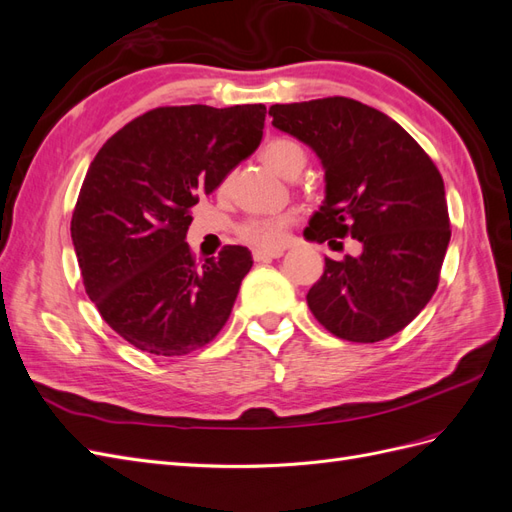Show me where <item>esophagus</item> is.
Returning a JSON list of instances; mask_svg holds the SVG:
<instances>
[{"mask_svg": "<svg viewBox=\"0 0 512 512\" xmlns=\"http://www.w3.org/2000/svg\"><path fill=\"white\" fill-rule=\"evenodd\" d=\"M284 252L282 250H254V260L256 262H265L271 258H280Z\"/></svg>", "mask_w": 512, "mask_h": 512, "instance_id": "1", "label": "esophagus"}]
</instances>
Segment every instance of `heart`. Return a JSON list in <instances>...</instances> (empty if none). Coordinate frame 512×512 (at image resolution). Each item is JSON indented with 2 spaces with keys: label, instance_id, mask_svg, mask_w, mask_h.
I'll use <instances>...</instances> for the list:
<instances>
[{
  "label": "heart",
  "instance_id": "obj_1",
  "mask_svg": "<svg viewBox=\"0 0 512 512\" xmlns=\"http://www.w3.org/2000/svg\"><path fill=\"white\" fill-rule=\"evenodd\" d=\"M262 160H265L273 173L290 179L303 168L305 151L299 143L290 141V138H273V141L262 147ZM288 222V215H262V218L243 222L239 226V235L245 243L260 247V250H275V247L284 243Z\"/></svg>",
  "mask_w": 512,
  "mask_h": 512
}]
</instances>
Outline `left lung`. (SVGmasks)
<instances>
[{"label":"left lung","mask_w":512,"mask_h":512,"mask_svg":"<svg viewBox=\"0 0 512 512\" xmlns=\"http://www.w3.org/2000/svg\"><path fill=\"white\" fill-rule=\"evenodd\" d=\"M273 128L312 149L324 200L307 241H359V256L324 258L307 305L339 339L374 344L421 314L438 288L451 241L444 181L414 138L376 108L322 98L269 108Z\"/></svg>","instance_id":"left-lung-1"}]
</instances>
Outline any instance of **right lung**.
Wrapping results in <instances>:
<instances>
[{
    "label": "right lung",
    "instance_id": "right-lung-1",
    "mask_svg": "<svg viewBox=\"0 0 512 512\" xmlns=\"http://www.w3.org/2000/svg\"><path fill=\"white\" fill-rule=\"evenodd\" d=\"M265 104L162 106L98 151L72 213V245L89 299L138 350L183 356L222 331L252 269L226 245L196 265L190 207L258 149Z\"/></svg>",
    "mask_w": 512,
    "mask_h": 512
}]
</instances>
